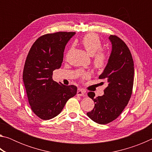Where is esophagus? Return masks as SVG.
<instances>
[{"instance_id":"1","label":"esophagus","mask_w":152,"mask_h":152,"mask_svg":"<svg viewBox=\"0 0 152 152\" xmlns=\"http://www.w3.org/2000/svg\"><path fill=\"white\" fill-rule=\"evenodd\" d=\"M77 94H78V96H85L86 92L84 91V90L78 88V91H77Z\"/></svg>"}]
</instances>
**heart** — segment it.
Here are the masks:
<instances>
[{
	"instance_id": "obj_1",
	"label": "heart",
	"mask_w": 152,
	"mask_h": 152,
	"mask_svg": "<svg viewBox=\"0 0 152 152\" xmlns=\"http://www.w3.org/2000/svg\"><path fill=\"white\" fill-rule=\"evenodd\" d=\"M81 44L90 56H93L95 68L102 70L106 66L108 62V55L101 50L102 43L99 36L94 33H88L82 38ZM85 76H88V74Z\"/></svg>"
}]
</instances>
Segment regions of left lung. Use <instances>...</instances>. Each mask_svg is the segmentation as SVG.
<instances>
[{"instance_id":"1","label":"left lung","mask_w":152,"mask_h":152,"mask_svg":"<svg viewBox=\"0 0 152 152\" xmlns=\"http://www.w3.org/2000/svg\"><path fill=\"white\" fill-rule=\"evenodd\" d=\"M109 39L112 45L111 52L99 76L100 79L107 81V87L101 96L94 97V92H88L95 104L94 109L86 115L101 125L116 119L127 106L132 94L134 76L133 60L127 45L117 36L110 35Z\"/></svg>"}]
</instances>
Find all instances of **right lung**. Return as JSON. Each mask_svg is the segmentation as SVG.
Returning <instances> with one entry per match:
<instances>
[{"mask_svg":"<svg viewBox=\"0 0 152 152\" xmlns=\"http://www.w3.org/2000/svg\"><path fill=\"white\" fill-rule=\"evenodd\" d=\"M75 32L46 34L33 43L25 63L23 80L33 113L43 120L58 115L66 102L77 93V87L52 79L53 71L63 61L64 49Z\"/></svg>","mask_w":152,"mask_h":152,"instance_id":"add662e5","label":"right lung"}]
</instances>
